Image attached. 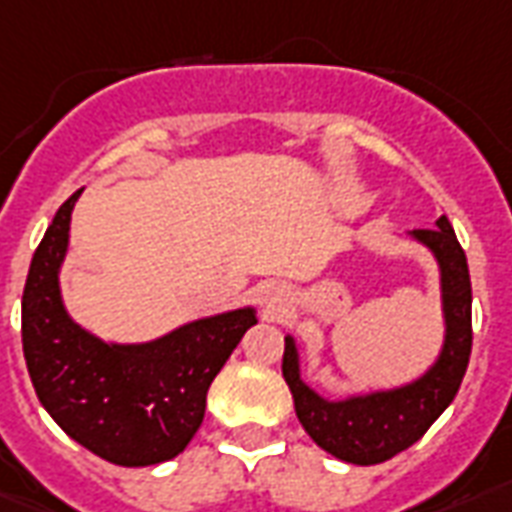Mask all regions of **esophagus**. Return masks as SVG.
Here are the masks:
<instances>
[{
	"instance_id": "1",
	"label": "esophagus",
	"mask_w": 512,
	"mask_h": 512,
	"mask_svg": "<svg viewBox=\"0 0 512 512\" xmlns=\"http://www.w3.org/2000/svg\"><path fill=\"white\" fill-rule=\"evenodd\" d=\"M280 301H283V296H280L277 291H272V293H267V296H264V307H267L269 312H275L277 307H280Z\"/></svg>"
}]
</instances>
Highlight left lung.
Wrapping results in <instances>:
<instances>
[{
  "label": "left lung",
  "mask_w": 512,
  "mask_h": 512,
  "mask_svg": "<svg viewBox=\"0 0 512 512\" xmlns=\"http://www.w3.org/2000/svg\"><path fill=\"white\" fill-rule=\"evenodd\" d=\"M414 237L425 243L441 264L446 315V344L441 358L422 379L390 392L326 400L301 382L296 344L291 336L285 339L283 376L301 427L320 449L352 465H379L414 446L449 408L470 363L473 288L465 251L446 216L438 219L435 229H414Z\"/></svg>",
  "instance_id": "1"
}]
</instances>
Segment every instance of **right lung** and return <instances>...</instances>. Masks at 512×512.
Here are the masks:
<instances>
[{
    "mask_svg": "<svg viewBox=\"0 0 512 512\" xmlns=\"http://www.w3.org/2000/svg\"><path fill=\"white\" fill-rule=\"evenodd\" d=\"M79 192L58 208L31 259L21 304L23 358L39 403L79 446L112 465H160L194 438L208 387L256 312L194 320L149 344H106L82 331L58 291Z\"/></svg>",
    "mask_w": 512,
    "mask_h": 512,
    "instance_id": "add662e5",
    "label": "right lung"
}]
</instances>
